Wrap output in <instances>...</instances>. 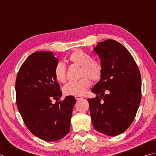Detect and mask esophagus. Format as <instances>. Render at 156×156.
Masks as SVG:
<instances>
[{"label":"esophagus","mask_w":156,"mask_h":156,"mask_svg":"<svg viewBox=\"0 0 156 156\" xmlns=\"http://www.w3.org/2000/svg\"><path fill=\"white\" fill-rule=\"evenodd\" d=\"M75 98L76 99V100H80V99L83 98V97H80V96H76V97H75Z\"/></svg>","instance_id":"1"}]
</instances>
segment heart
Wrapping results in <instances>:
<instances>
[{"mask_svg":"<svg viewBox=\"0 0 156 156\" xmlns=\"http://www.w3.org/2000/svg\"><path fill=\"white\" fill-rule=\"evenodd\" d=\"M68 61L73 66L80 67L79 77L80 80L70 82L63 88V92L66 95L82 96L91 85V81L97 82L102 78L103 73V66L102 63L92 59L91 56L81 50H76L69 56ZM55 79L64 83L67 80L66 69L62 63H58L54 69Z\"/></svg>","mask_w":156,"mask_h":156,"instance_id":"obj_1","label":"heart"}]
</instances>
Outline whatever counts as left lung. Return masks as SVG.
Here are the masks:
<instances>
[{
    "instance_id": "8db88e82",
    "label": "left lung",
    "mask_w": 156,
    "mask_h": 156,
    "mask_svg": "<svg viewBox=\"0 0 156 156\" xmlns=\"http://www.w3.org/2000/svg\"><path fill=\"white\" fill-rule=\"evenodd\" d=\"M103 66L102 78L88 99L97 131L109 136L124 132L133 122L141 98V78L133 56L113 39L98 43L94 49Z\"/></svg>"
}]
</instances>
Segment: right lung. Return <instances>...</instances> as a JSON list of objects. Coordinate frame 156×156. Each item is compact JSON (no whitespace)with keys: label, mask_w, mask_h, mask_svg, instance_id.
I'll return each mask as SVG.
<instances>
[{"label":"right lung","mask_w":156,"mask_h":156,"mask_svg":"<svg viewBox=\"0 0 156 156\" xmlns=\"http://www.w3.org/2000/svg\"><path fill=\"white\" fill-rule=\"evenodd\" d=\"M58 59L51 51H36L23 63L15 82L16 102L26 127L31 133L47 141H55L69 131L76 99L62 97L54 75Z\"/></svg>","instance_id":"1"}]
</instances>
